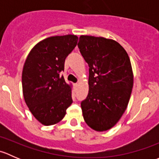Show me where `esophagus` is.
<instances>
[{"instance_id": "esophagus-1", "label": "esophagus", "mask_w": 159, "mask_h": 159, "mask_svg": "<svg viewBox=\"0 0 159 159\" xmlns=\"http://www.w3.org/2000/svg\"><path fill=\"white\" fill-rule=\"evenodd\" d=\"M74 85H75V87H77V86L78 85V83H75V84H74Z\"/></svg>"}]
</instances>
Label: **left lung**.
Instances as JSON below:
<instances>
[{
  "label": "left lung",
  "mask_w": 159,
  "mask_h": 159,
  "mask_svg": "<svg viewBox=\"0 0 159 159\" xmlns=\"http://www.w3.org/2000/svg\"><path fill=\"white\" fill-rule=\"evenodd\" d=\"M78 47L89 66L83 117L92 129L107 131L119 121L131 97L134 78L129 54L119 43L102 37L81 35Z\"/></svg>",
  "instance_id": "1"
}]
</instances>
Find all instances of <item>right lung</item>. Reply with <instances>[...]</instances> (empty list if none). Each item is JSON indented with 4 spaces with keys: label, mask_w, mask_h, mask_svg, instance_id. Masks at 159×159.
I'll return each instance as SVG.
<instances>
[{
    "label": "right lung",
    "mask_w": 159,
    "mask_h": 159,
    "mask_svg": "<svg viewBox=\"0 0 159 159\" xmlns=\"http://www.w3.org/2000/svg\"><path fill=\"white\" fill-rule=\"evenodd\" d=\"M78 40L72 34L45 38L31 49L25 62L24 98L34 117L44 125L61 121L73 102L71 84H67L60 73Z\"/></svg>",
    "instance_id": "1"
}]
</instances>
